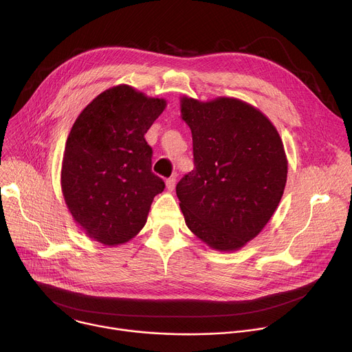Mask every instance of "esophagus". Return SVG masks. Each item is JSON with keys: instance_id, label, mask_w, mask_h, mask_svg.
<instances>
[{"instance_id": "esophagus-1", "label": "esophagus", "mask_w": 352, "mask_h": 352, "mask_svg": "<svg viewBox=\"0 0 352 352\" xmlns=\"http://www.w3.org/2000/svg\"><path fill=\"white\" fill-rule=\"evenodd\" d=\"M175 187H176V177H169V179L166 180V188H168L169 191H173Z\"/></svg>"}]
</instances>
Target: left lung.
<instances>
[{"label":"left lung","mask_w":352,"mask_h":352,"mask_svg":"<svg viewBox=\"0 0 352 352\" xmlns=\"http://www.w3.org/2000/svg\"><path fill=\"white\" fill-rule=\"evenodd\" d=\"M180 113L196 166L176 186L186 225L214 250H239L281 201L288 173L283 140L263 111L238 98L183 95Z\"/></svg>","instance_id":"1"}]
</instances>
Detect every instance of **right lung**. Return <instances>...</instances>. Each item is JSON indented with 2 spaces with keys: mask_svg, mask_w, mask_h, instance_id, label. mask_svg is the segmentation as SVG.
I'll return each instance as SVG.
<instances>
[{
  "mask_svg": "<svg viewBox=\"0 0 352 352\" xmlns=\"http://www.w3.org/2000/svg\"><path fill=\"white\" fill-rule=\"evenodd\" d=\"M166 107L120 84L99 94L78 114L61 164V191L74 222L104 246H119L146 223L156 194L165 188L151 170L144 135Z\"/></svg>",
  "mask_w": 352,
  "mask_h": 352,
  "instance_id": "obj_1",
  "label": "right lung"
}]
</instances>
